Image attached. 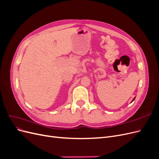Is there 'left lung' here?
<instances>
[{"instance_id": "1", "label": "left lung", "mask_w": 159, "mask_h": 159, "mask_svg": "<svg viewBox=\"0 0 159 159\" xmlns=\"http://www.w3.org/2000/svg\"><path fill=\"white\" fill-rule=\"evenodd\" d=\"M134 99H135V98H134V99H133V101H132V102H133V101H134Z\"/></svg>"}]
</instances>
